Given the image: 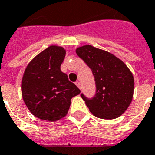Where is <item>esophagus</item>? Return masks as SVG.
I'll return each instance as SVG.
<instances>
[{"instance_id": "34e87169", "label": "esophagus", "mask_w": 155, "mask_h": 155, "mask_svg": "<svg viewBox=\"0 0 155 155\" xmlns=\"http://www.w3.org/2000/svg\"><path fill=\"white\" fill-rule=\"evenodd\" d=\"M75 84H76V86H78V87L79 89H80V90H81V83H80V81H76V82H75Z\"/></svg>"}]
</instances>
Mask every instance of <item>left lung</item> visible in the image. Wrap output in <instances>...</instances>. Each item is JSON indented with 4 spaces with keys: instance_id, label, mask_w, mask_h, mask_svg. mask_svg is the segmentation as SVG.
<instances>
[{
    "instance_id": "1",
    "label": "left lung",
    "mask_w": 155,
    "mask_h": 155,
    "mask_svg": "<svg viewBox=\"0 0 155 155\" xmlns=\"http://www.w3.org/2000/svg\"><path fill=\"white\" fill-rule=\"evenodd\" d=\"M77 55L92 70L96 85L94 98H81L94 116L112 120L120 116L134 96V79L130 69L113 54L91 45L76 49Z\"/></svg>"
}]
</instances>
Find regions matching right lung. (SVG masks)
I'll return each mask as SVG.
<instances>
[{
	"label": "right lung",
	"mask_w": 155,
	"mask_h": 155,
	"mask_svg": "<svg viewBox=\"0 0 155 155\" xmlns=\"http://www.w3.org/2000/svg\"><path fill=\"white\" fill-rule=\"evenodd\" d=\"M66 51L56 45L47 48L30 61L21 81L24 103L35 116L56 121L66 116L71 99L80 94L61 70Z\"/></svg>",
	"instance_id": "1"
}]
</instances>
